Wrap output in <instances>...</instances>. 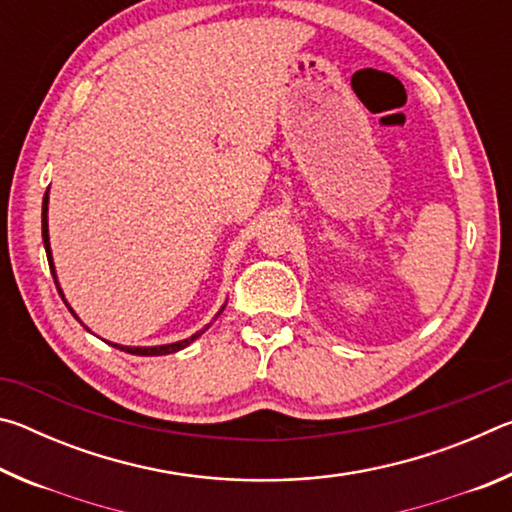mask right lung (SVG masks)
<instances>
[{
	"instance_id": "right-lung-1",
	"label": "right lung",
	"mask_w": 512,
	"mask_h": 512,
	"mask_svg": "<svg viewBox=\"0 0 512 512\" xmlns=\"http://www.w3.org/2000/svg\"><path fill=\"white\" fill-rule=\"evenodd\" d=\"M47 205H49V194H45V201H42V241H45V250H47V259H49V268H51V275H54V282H56V289H58V293H60V298H63V302H65V296H63V291H60V287H58V280H56V268H54V259H51V248H49V225H47ZM67 305V302H65ZM67 309L72 311V307L67 305ZM221 311H223V307H221ZM219 311V314H221ZM74 314V311H72ZM216 314V316H219ZM74 318H79L74 314ZM210 327V325H207ZM207 327H203L201 332H196L194 336H189V339H185V341H176V343H169V345H153V348H131V345H117L115 343V348L117 350H124V352H128V354H137V357H160V354H171V352H178V350H183V348H187L189 343L192 341H196L198 336H201Z\"/></svg>"
}]
</instances>
